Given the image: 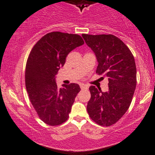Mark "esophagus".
<instances>
[{
    "label": "esophagus",
    "instance_id": "1",
    "mask_svg": "<svg viewBox=\"0 0 155 155\" xmlns=\"http://www.w3.org/2000/svg\"><path fill=\"white\" fill-rule=\"evenodd\" d=\"M81 89H88V85H85V84H81Z\"/></svg>",
    "mask_w": 155,
    "mask_h": 155
}]
</instances>
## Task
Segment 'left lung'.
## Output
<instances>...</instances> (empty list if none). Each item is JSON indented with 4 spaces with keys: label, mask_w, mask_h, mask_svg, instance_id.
Here are the masks:
<instances>
[{
    "label": "left lung",
    "mask_w": 155,
    "mask_h": 155,
    "mask_svg": "<svg viewBox=\"0 0 155 155\" xmlns=\"http://www.w3.org/2000/svg\"><path fill=\"white\" fill-rule=\"evenodd\" d=\"M82 37L95 54L96 73L108 78L106 92L91 85L87 105L90 117L104 126L113 125L128 110L136 86L134 57L127 45L112 35L83 34Z\"/></svg>",
    "instance_id": "obj_1"
}]
</instances>
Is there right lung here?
Segmentation results:
<instances>
[{"instance_id": "right-lung-1", "label": "right lung", "mask_w": 155, "mask_h": 155, "mask_svg": "<svg viewBox=\"0 0 155 155\" xmlns=\"http://www.w3.org/2000/svg\"><path fill=\"white\" fill-rule=\"evenodd\" d=\"M83 44L78 35L53 32L40 39L29 55L25 70L27 91L39 117L49 125H60L68 119L81 91L77 83L59 88L56 75L69 53Z\"/></svg>"}]
</instances>
